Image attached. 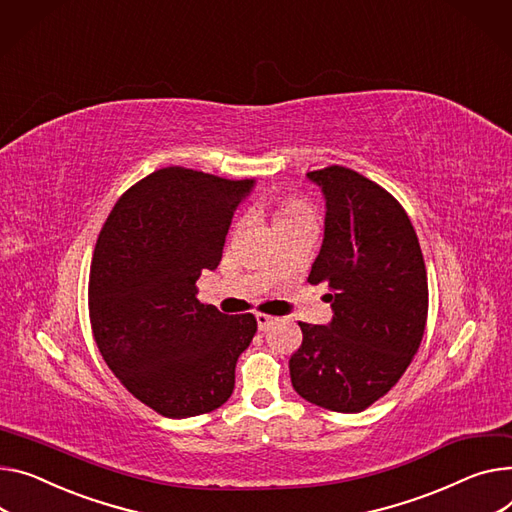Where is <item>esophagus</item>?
Segmentation results:
<instances>
[{
    "mask_svg": "<svg viewBox=\"0 0 512 512\" xmlns=\"http://www.w3.org/2000/svg\"><path fill=\"white\" fill-rule=\"evenodd\" d=\"M255 319H257V327H259V331H265L269 325H274V323L278 321L276 317L265 315V313H257V315H255Z\"/></svg>",
    "mask_w": 512,
    "mask_h": 512,
    "instance_id": "esophagus-1",
    "label": "esophagus"
}]
</instances>
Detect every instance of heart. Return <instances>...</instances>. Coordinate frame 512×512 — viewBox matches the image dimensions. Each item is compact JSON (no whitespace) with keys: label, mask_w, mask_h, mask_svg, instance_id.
<instances>
[{"label":"heart","mask_w":512,"mask_h":512,"mask_svg":"<svg viewBox=\"0 0 512 512\" xmlns=\"http://www.w3.org/2000/svg\"><path fill=\"white\" fill-rule=\"evenodd\" d=\"M274 220L276 224L282 222H296V220H313V214L306 206L304 201L300 199H284L278 203V208L274 212Z\"/></svg>","instance_id":"b5f03b06"}]
</instances>
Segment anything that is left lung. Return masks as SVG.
Instances as JSON below:
<instances>
[{
  "label": "left lung",
  "mask_w": 512,
  "mask_h": 512,
  "mask_svg": "<svg viewBox=\"0 0 512 512\" xmlns=\"http://www.w3.org/2000/svg\"><path fill=\"white\" fill-rule=\"evenodd\" d=\"M325 197V234L309 282L325 284L333 317L298 323L294 391L319 407L358 414L410 366L428 315V280L416 230L399 201L346 166L306 175Z\"/></svg>",
  "instance_id": "left-lung-1"
}]
</instances>
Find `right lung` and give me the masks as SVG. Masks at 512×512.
I'll return each mask as SVG.
<instances>
[{
  "label": "right lung",
  "mask_w": 512,
  "mask_h": 512,
  "mask_svg": "<svg viewBox=\"0 0 512 512\" xmlns=\"http://www.w3.org/2000/svg\"><path fill=\"white\" fill-rule=\"evenodd\" d=\"M255 181L168 166L121 195L102 226L88 286L96 346L123 387L164 418L220 407L257 331L247 315L197 300L236 208Z\"/></svg>",
  "instance_id": "1"
}]
</instances>
